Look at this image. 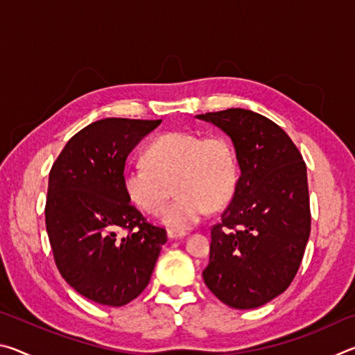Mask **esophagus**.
I'll list each match as a JSON object with an SVG mask.
<instances>
[{"label":"esophagus","instance_id":"34e87169","mask_svg":"<svg viewBox=\"0 0 355 355\" xmlns=\"http://www.w3.org/2000/svg\"><path fill=\"white\" fill-rule=\"evenodd\" d=\"M186 233L184 232H175V230H167V238L173 241V239H182L184 238Z\"/></svg>","mask_w":355,"mask_h":355}]
</instances>
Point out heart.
<instances>
[{
    "label": "heart",
    "instance_id": "obj_1",
    "mask_svg": "<svg viewBox=\"0 0 355 355\" xmlns=\"http://www.w3.org/2000/svg\"><path fill=\"white\" fill-rule=\"evenodd\" d=\"M144 159L146 164L125 167V194L142 211L158 216L175 184L180 196L163 214V224L171 230L186 232L197 225L211 207L225 205L236 188L235 155L219 136L161 135L147 147Z\"/></svg>",
    "mask_w": 355,
    "mask_h": 355
}]
</instances>
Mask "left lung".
I'll list each match as a JSON object with an SVG mask.
<instances>
[{"label": "left lung", "instance_id": "8db88e82", "mask_svg": "<svg viewBox=\"0 0 355 355\" xmlns=\"http://www.w3.org/2000/svg\"><path fill=\"white\" fill-rule=\"evenodd\" d=\"M230 137L239 178L211 228L205 285L238 310L261 307L296 275L310 236L307 167L284 130L241 107L196 116Z\"/></svg>", "mask_w": 355, "mask_h": 355}]
</instances>
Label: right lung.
<instances>
[{
    "mask_svg": "<svg viewBox=\"0 0 355 355\" xmlns=\"http://www.w3.org/2000/svg\"><path fill=\"white\" fill-rule=\"evenodd\" d=\"M161 120H97L65 144L48 180L45 224L64 280L89 300L122 307L146 290L167 241L131 205L128 155ZM120 227L129 235L118 236Z\"/></svg>",
    "mask_w": 355,
    "mask_h": 355,
    "instance_id": "add662e5",
    "label": "right lung"
}]
</instances>
